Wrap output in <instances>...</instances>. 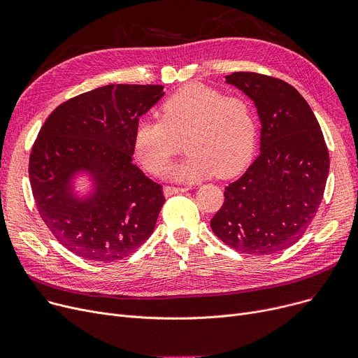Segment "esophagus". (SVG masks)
<instances>
[{"instance_id":"esophagus-1","label":"esophagus","mask_w":358,"mask_h":358,"mask_svg":"<svg viewBox=\"0 0 358 358\" xmlns=\"http://www.w3.org/2000/svg\"><path fill=\"white\" fill-rule=\"evenodd\" d=\"M185 192H189V187H173V185H165L164 187V194L166 197L177 194V193H185Z\"/></svg>"}]
</instances>
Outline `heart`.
Segmentation results:
<instances>
[{
    "label": "heart",
    "instance_id": "b5f03b06",
    "mask_svg": "<svg viewBox=\"0 0 358 358\" xmlns=\"http://www.w3.org/2000/svg\"><path fill=\"white\" fill-rule=\"evenodd\" d=\"M255 116L242 96L193 83L171 94L159 107V120H141L134 152L150 174H161L181 150L187 158L166 169L176 180L196 181L217 174L231 177L250 159L255 143Z\"/></svg>",
    "mask_w": 358,
    "mask_h": 358
}]
</instances>
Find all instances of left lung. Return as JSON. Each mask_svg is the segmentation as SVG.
<instances>
[{"mask_svg": "<svg viewBox=\"0 0 358 358\" xmlns=\"http://www.w3.org/2000/svg\"><path fill=\"white\" fill-rule=\"evenodd\" d=\"M227 83L255 103L261 150L245 174L224 187L212 231L245 254L283 251L302 238L324 197L329 154L321 126L306 100L283 80L234 72Z\"/></svg>", "mask_w": 358, "mask_h": 358, "instance_id": "obj_1", "label": "left lung"}]
</instances>
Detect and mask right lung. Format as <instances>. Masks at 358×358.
<instances>
[{
	"label": "right lung",
	"instance_id": "right-lung-1",
	"mask_svg": "<svg viewBox=\"0 0 358 358\" xmlns=\"http://www.w3.org/2000/svg\"><path fill=\"white\" fill-rule=\"evenodd\" d=\"M162 96V85L110 84L62 103L43 123L29 161L31 192L49 231L75 255L113 262L152 235L162 185L131 155L139 117ZM80 171L94 181L83 201L70 185Z\"/></svg>",
	"mask_w": 358,
	"mask_h": 358
}]
</instances>
